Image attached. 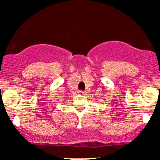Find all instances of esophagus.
<instances>
[{
	"label": "esophagus",
	"mask_w": 160,
	"mask_h": 160,
	"mask_svg": "<svg viewBox=\"0 0 160 160\" xmlns=\"http://www.w3.org/2000/svg\"><path fill=\"white\" fill-rule=\"evenodd\" d=\"M78 94L80 95H85V92H84L83 91H79Z\"/></svg>",
	"instance_id": "esophagus-1"
}]
</instances>
